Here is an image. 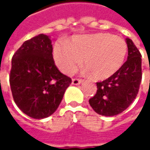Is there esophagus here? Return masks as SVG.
<instances>
[{"label":"esophagus","instance_id":"34e87169","mask_svg":"<svg viewBox=\"0 0 150 150\" xmlns=\"http://www.w3.org/2000/svg\"><path fill=\"white\" fill-rule=\"evenodd\" d=\"M82 83V80L81 79H78V78H73L72 81V83L73 85H78Z\"/></svg>","mask_w":150,"mask_h":150}]
</instances>
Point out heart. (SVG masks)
<instances>
[{"label":"heart","instance_id":"heart-1","mask_svg":"<svg viewBox=\"0 0 150 150\" xmlns=\"http://www.w3.org/2000/svg\"><path fill=\"white\" fill-rule=\"evenodd\" d=\"M127 43L122 38L108 33L76 36L70 42H57L53 47L57 66L63 73L71 75L81 65L96 80L110 78L124 63Z\"/></svg>","mask_w":150,"mask_h":150}]
</instances>
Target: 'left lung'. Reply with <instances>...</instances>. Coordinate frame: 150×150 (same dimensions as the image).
Returning a JSON list of instances; mask_svg holds the SVG:
<instances>
[{
	"instance_id": "obj_1",
	"label": "left lung",
	"mask_w": 150,
	"mask_h": 150,
	"mask_svg": "<svg viewBox=\"0 0 150 150\" xmlns=\"http://www.w3.org/2000/svg\"><path fill=\"white\" fill-rule=\"evenodd\" d=\"M128 59L112 76L97 83V93L89 99L97 113L114 116L124 111L135 99L142 80L141 54L129 38H126Z\"/></svg>"
}]
</instances>
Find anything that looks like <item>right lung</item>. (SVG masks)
I'll list each match as a JSON object with an SVG mask.
<instances>
[{"mask_svg": "<svg viewBox=\"0 0 150 150\" xmlns=\"http://www.w3.org/2000/svg\"><path fill=\"white\" fill-rule=\"evenodd\" d=\"M71 83L55 65L52 40L47 35L26 41L12 57L10 85L13 99L31 118L51 116Z\"/></svg>", "mask_w": 150, "mask_h": 150, "instance_id": "1", "label": "right lung"}]
</instances>
